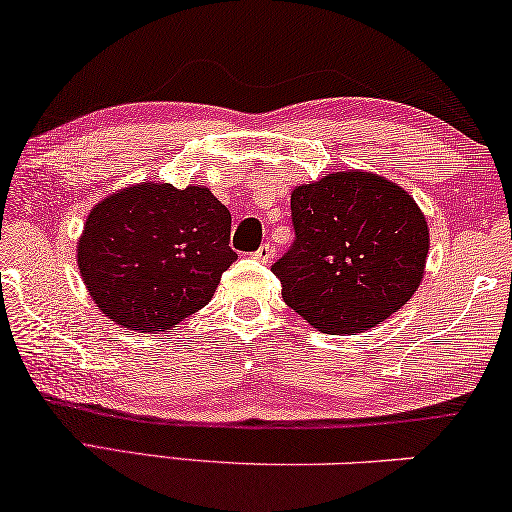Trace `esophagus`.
Wrapping results in <instances>:
<instances>
[{"instance_id":"esophagus-1","label":"esophagus","mask_w":512,"mask_h":512,"mask_svg":"<svg viewBox=\"0 0 512 512\" xmlns=\"http://www.w3.org/2000/svg\"><path fill=\"white\" fill-rule=\"evenodd\" d=\"M253 257L257 259V262L269 264L271 257H273V246H271V243H262V246H259L255 253H253Z\"/></svg>"}]
</instances>
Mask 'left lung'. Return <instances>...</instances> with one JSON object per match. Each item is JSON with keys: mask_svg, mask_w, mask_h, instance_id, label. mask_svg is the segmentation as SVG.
Instances as JSON below:
<instances>
[{"mask_svg": "<svg viewBox=\"0 0 512 512\" xmlns=\"http://www.w3.org/2000/svg\"><path fill=\"white\" fill-rule=\"evenodd\" d=\"M294 241L271 271L322 333L356 335L398 312L423 278L427 223L400 186L335 172L292 193Z\"/></svg>", "mask_w": 512, "mask_h": 512, "instance_id": "obj_1", "label": "left lung"}]
</instances>
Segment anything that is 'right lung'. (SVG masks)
<instances>
[{
  "mask_svg": "<svg viewBox=\"0 0 512 512\" xmlns=\"http://www.w3.org/2000/svg\"><path fill=\"white\" fill-rule=\"evenodd\" d=\"M211 190L140 183L96 204L78 246L98 308L131 331H167L211 301L236 253Z\"/></svg>",
  "mask_w": 512,
  "mask_h": 512,
  "instance_id": "obj_1",
  "label": "right lung"
}]
</instances>
